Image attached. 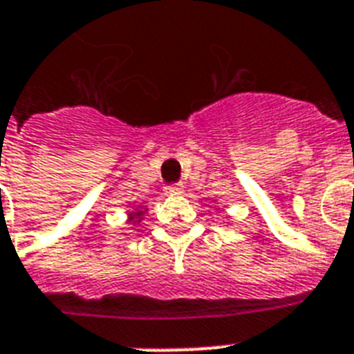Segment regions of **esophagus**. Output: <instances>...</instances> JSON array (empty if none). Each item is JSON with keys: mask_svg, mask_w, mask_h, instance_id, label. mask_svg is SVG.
<instances>
[{"mask_svg": "<svg viewBox=\"0 0 354 354\" xmlns=\"http://www.w3.org/2000/svg\"><path fill=\"white\" fill-rule=\"evenodd\" d=\"M182 189H183L182 183H172V185H169V187H167L165 191L169 194H178V193H182Z\"/></svg>", "mask_w": 354, "mask_h": 354, "instance_id": "34e87169", "label": "esophagus"}]
</instances>
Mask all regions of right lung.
<instances>
[{
	"instance_id": "add662e5",
	"label": "right lung",
	"mask_w": 354,
	"mask_h": 354,
	"mask_svg": "<svg viewBox=\"0 0 354 354\" xmlns=\"http://www.w3.org/2000/svg\"><path fill=\"white\" fill-rule=\"evenodd\" d=\"M141 215H143V211H136V213H133V216H130V218H132V221L133 218H139V221H141Z\"/></svg>"
}]
</instances>
